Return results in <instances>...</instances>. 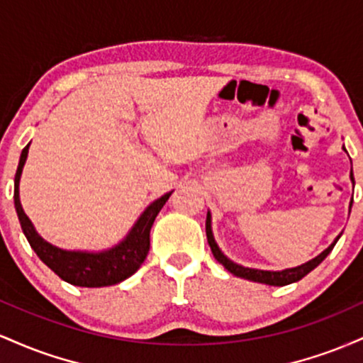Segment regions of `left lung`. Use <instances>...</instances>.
Returning <instances> with one entry per match:
<instances>
[{
    "label": "left lung",
    "mask_w": 363,
    "mask_h": 363,
    "mask_svg": "<svg viewBox=\"0 0 363 363\" xmlns=\"http://www.w3.org/2000/svg\"><path fill=\"white\" fill-rule=\"evenodd\" d=\"M345 150V147H343ZM347 152V150H345ZM350 179H352V182L355 184V179H353V172H350ZM352 203L350 201V210H352ZM206 237H208V244H210L211 247V252H213L215 259L220 262V264L225 266V269H228L232 274H235V277L239 278H244V280H251V281H257V283H264V285H273V286H283V285H290V283H295L298 280H302L306 274H309L312 269L318 268V266L326 259V256L329 252L333 251V247H335V244L338 242V239L341 237V234L336 237L335 240H333L331 245H329L328 249H324L323 252L319 254V256H315L314 259L303 262L301 266H295V268H286V269H281V272H266V269H256V268H245L242 264H237L232 259H228L227 256L222 252V249L218 247V244H216L215 237H213V230H211V213L208 211L206 213Z\"/></svg>",
    "instance_id": "8db88e82"
}]
</instances>
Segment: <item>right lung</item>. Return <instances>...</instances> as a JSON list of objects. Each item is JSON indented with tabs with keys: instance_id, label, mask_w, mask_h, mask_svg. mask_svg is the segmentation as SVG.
Listing matches in <instances>:
<instances>
[{
	"instance_id": "obj_1",
	"label": "right lung",
	"mask_w": 363,
	"mask_h": 363,
	"mask_svg": "<svg viewBox=\"0 0 363 363\" xmlns=\"http://www.w3.org/2000/svg\"><path fill=\"white\" fill-rule=\"evenodd\" d=\"M27 145L20 155L18 169L15 174V210L18 215L20 225L28 244L34 249L37 256L45 266L52 269L61 280L72 283L74 286H86V289H99V286H109L124 281L126 278L135 274L140 269L141 262L147 257L150 249V230L155 222L158 211L164 208L172 191L155 199L145 208V211L138 216L131 230L128 232L121 242L112 245L104 251H68L43 239L37 234L34 223L25 215L22 203H20V177L28 155Z\"/></svg>"
}]
</instances>
